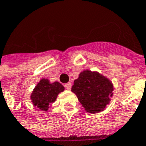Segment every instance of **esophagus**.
<instances>
[{"label": "esophagus", "mask_w": 146, "mask_h": 146, "mask_svg": "<svg viewBox=\"0 0 146 146\" xmlns=\"http://www.w3.org/2000/svg\"><path fill=\"white\" fill-rule=\"evenodd\" d=\"M64 87H65V89H71V88H72V83L71 82H68V83H66L65 85H64Z\"/></svg>", "instance_id": "obj_1"}]
</instances>
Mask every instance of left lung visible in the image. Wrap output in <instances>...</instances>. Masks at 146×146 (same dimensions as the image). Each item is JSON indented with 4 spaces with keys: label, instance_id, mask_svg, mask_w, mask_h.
Instances as JSON below:
<instances>
[{
    "label": "left lung",
    "instance_id": "1",
    "mask_svg": "<svg viewBox=\"0 0 146 146\" xmlns=\"http://www.w3.org/2000/svg\"><path fill=\"white\" fill-rule=\"evenodd\" d=\"M113 87L110 81L96 72L85 70L81 72L72 87L86 111L91 113L103 111L110 104Z\"/></svg>",
    "mask_w": 146,
    "mask_h": 146
}]
</instances>
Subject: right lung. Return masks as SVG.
Returning <instances> with one entry per match:
<instances>
[{"instance_id":"1","label":"right lung","mask_w":146,"mask_h":146,"mask_svg":"<svg viewBox=\"0 0 146 146\" xmlns=\"http://www.w3.org/2000/svg\"><path fill=\"white\" fill-rule=\"evenodd\" d=\"M64 90V87L58 82L50 83L48 79L39 81L31 94V100L34 106L46 111L49 105L56 100L57 95Z\"/></svg>"}]
</instances>
